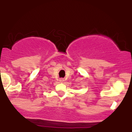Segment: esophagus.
Segmentation results:
<instances>
[{"instance_id": "esophagus-1", "label": "esophagus", "mask_w": 132, "mask_h": 132, "mask_svg": "<svg viewBox=\"0 0 132 132\" xmlns=\"http://www.w3.org/2000/svg\"><path fill=\"white\" fill-rule=\"evenodd\" d=\"M64 81V79H63V78H61V79H60V81L61 82H63Z\"/></svg>"}]
</instances>
